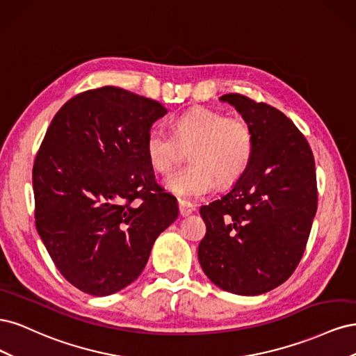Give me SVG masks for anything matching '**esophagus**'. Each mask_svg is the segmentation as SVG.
Listing matches in <instances>:
<instances>
[{
  "label": "esophagus",
  "instance_id": "1",
  "mask_svg": "<svg viewBox=\"0 0 356 356\" xmlns=\"http://www.w3.org/2000/svg\"><path fill=\"white\" fill-rule=\"evenodd\" d=\"M178 207H179V213L181 217H187V215H190L193 211H195V204H191L186 200H179L178 202Z\"/></svg>",
  "mask_w": 356,
  "mask_h": 356
}]
</instances>
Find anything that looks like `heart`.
Masks as SVG:
<instances>
[{
	"instance_id": "1",
	"label": "heart",
	"mask_w": 356,
	"mask_h": 356,
	"mask_svg": "<svg viewBox=\"0 0 356 356\" xmlns=\"http://www.w3.org/2000/svg\"><path fill=\"white\" fill-rule=\"evenodd\" d=\"M254 134L245 120L211 108H195L175 118L172 135L152 129L145 153L152 166L169 174L190 152L191 166L165 179V187L182 200L203 197L215 181L230 186L250 166L254 156Z\"/></svg>"
}]
</instances>
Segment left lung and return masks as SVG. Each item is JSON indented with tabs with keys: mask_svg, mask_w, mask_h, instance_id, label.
I'll return each instance as SVG.
<instances>
[{
	"mask_svg": "<svg viewBox=\"0 0 356 356\" xmlns=\"http://www.w3.org/2000/svg\"><path fill=\"white\" fill-rule=\"evenodd\" d=\"M254 134V156L229 193L200 215L207 234L199 263L211 282L239 296L264 294L293 275L318 208L314 153L296 124L273 106L222 95Z\"/></svg>",
	"mask_w": 356,
	"mask_h": 356,
	"instance_id": "obj_1",
	"label": "left lung"
}]
</instances>
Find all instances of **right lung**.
<instances>
[{
	"mask_svg": "<svg viewBox=\"0 0 356 356\" xmlns=\"http://www.w3.org/2000/svg\"><path fill=\"white\" fill-rule=\"evenodd\" d=\"M166 113L105 86L71 98L42 139L32 169L37 232L60 275L86 294L132 284L178 218L145 153L149 129Z\"/></svg>",
	"mask_w": 356,
	"mask_h": 356,
	"instance_id": "obj_1",
	"label": "right lung"
}]
</instances>
